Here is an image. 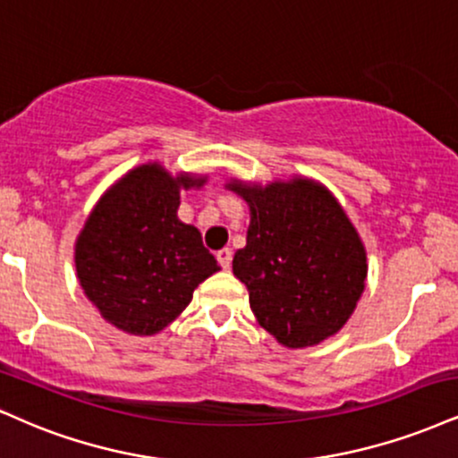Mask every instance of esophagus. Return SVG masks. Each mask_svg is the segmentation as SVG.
<instances>
[{
  "instance_id": "obj_1",
  "label": "esophagus",
  "mask_w": 458,
  "mask_h": 458,
  "mask_svg": "<svg viewBox=\"0 0 458 458\" xmlns=\"http://www.w3.org/2000/svg\"><path fill=\"white\" fill-rule=\"evenodd\" d=\"M217 262L222 264V268L228 271L230 264H233V250H230V247H224V250H219L217 251Z\"/></svg>"
}]
</instances>
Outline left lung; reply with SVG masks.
Segmentation results:
<instances>
[{
	"instance_id": "obj_1",
	"label": "left lung",
	"mask_w": 458,
	"mask_h": 458,
	"mask_svg": "<svg viewBox=\"0 0 458 458\" xmlns=\"http://www.w3.org/2000/svg\"><path fill=\"white\" fill-rule=\"evenodd\" d=\"M230 190L247 200V245L233 271L260 327L288 348L316 345L348 322L367 277V253L348 215L307 179Z\"/></svg>"
}]
</instances>
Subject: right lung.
<instances>
[{
	"mask_svg": "<svg viewBox=\"0 0 458 458\" xmlns=\"http://www.w3.org/2000/svg\"><path fill=\"white\" fill-rule=\"evenodd\" d=\"M145 164L117 181L93 208L76 241V273L104 319L130 335H156L190 305L198 284L219 271L194 225L179 222L181 187Z\"/></svg>",
	"mask_w": 458,
	"mask_h": 458,
	"instance_id": "1",
	"label": "right lung"
}]
</instances>
